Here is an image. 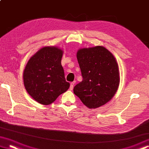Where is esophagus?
<instances>
[{"label":"esophagus","instance_id":"34e87169","mask_svg":"<svg viewBox=\"0 0 149 149\" xmlns=\"http://www.w3.org/2000/svg\"><path fill=\"white\" fill-rule=\"evenodd\" d=\"M74 82H71L70 84V89L71 90H72L73 88H74Z\"/></svg>","mask_w":149,"mask_h":149}]
</instances>
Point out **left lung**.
<instances>
[{"mask_svg": "<svg viewBox=\"0 0 149 149\" xmlns=\"http://www.w3.org/2000/svg\"><path fill=\"white\" fill-rule=\"evenodd\" d=\"M83 79L74 92L89 108H96L109 102L119 86L118 65L116 59L102 46L84 48L77 53Z\"/></svg>", "mask_w": 149, "mask_h": 149, "instance_id": "left-lung-1", "label": "left lung"}]
</instances>
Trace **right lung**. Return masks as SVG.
<instances>
[{
	"label": "right lung",
	"mask_w": 149,
	"mask_h": 149,
	"mask_svg": "<svg viewBox=\"0 0 149 149\" xmlns=\"http://www.w3.org/2000/svg\"><path fill=\"white\" fill-rule=\"evenodd\" d=\"M63 52L45 47L30 58L23 73L24 85L35 100L44 105L53 103L70 88L61 65Z\"/></svg>",
	"instance_id": "right-lung-1"
}]
</instances>
